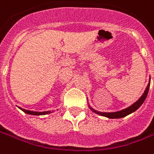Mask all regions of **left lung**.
<instances>
[{"instance_id": "obj_1", "label": "left lung", "mask_w": 154, "mask_h": 154, "mask_svg": "<svg viewBox=\"0 0 154 154\" xmlns=\"http://www.w3.org/2000/svg\"><path fill=\"white\" fill-rule=\"evenodd\" d=\"M149 85L150 80L149 82V84H148L147 87L145 89V92H144V94H142V96H141L136 103H133L132 106H130L128 108L124 109V110H122V111H116V112H100V111H95V110H94L93 108H91L90 106H90V108L94 112H95L96 114L100 115V116H104V117H107L109 119H119V118H123V117H125V116H128L130 114H132V112L136 111L140 106L142 105L143 103L145 102V98H146V97H147L148 95L149 90Z\"/></svg>"}]
</instances>
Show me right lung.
Returning <instances> with one entry per match:
<instances>
[{
    "label": "right lung",
    "mask_w": 154,
    "mask_h": 154,
    "mask_svg": "<svg viewBox=\"0 0 154 154\" xmlns=\"http://www.w3.org/2000/svg\"><path fill=\"white\" fill-rule=\"evenodd\" d=\"M21 109L23 112H25L29 115H33V116H42V115H48V114L51 113V111H43V112H38V111H28V110H25V109H22L21 107H18Z\"/></svg>",
    "instance_id": "1"
}]
</instances>
